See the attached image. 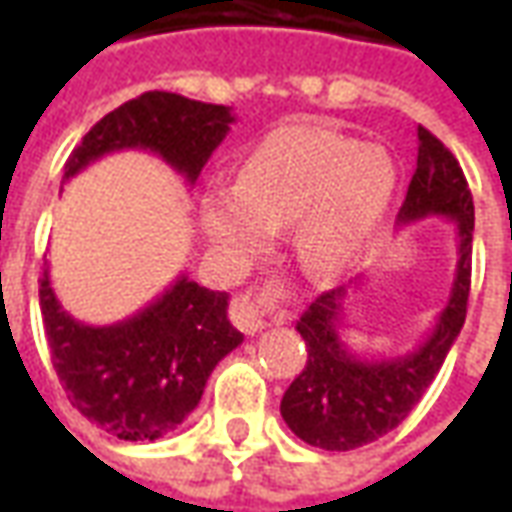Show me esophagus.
<instances>
[{
	"instance_id": "obj_1",
	"label": "esophagus",
	"mask_w": 512,
	"mask_h": 512,
	"mask_svg": "<svg viewBox=\"0 0 512 512\" xmlns=\"http://www.w3.org/2000/svg\"><path fill=\"white\" fill-rule=\"evenodd\" d=\"M282 296L279 290L263 288L252 293L246 290L241 296H235L233 304H230V318L233 323L246 334H257L263 326H266V318L277 307V299Z\"/></svg>"
}]
</instances>
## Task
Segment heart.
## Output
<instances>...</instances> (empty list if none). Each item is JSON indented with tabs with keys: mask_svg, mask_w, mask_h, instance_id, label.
Here are the masks:
<instances>
[{
	"mask_svg": "<svg viewBox=\"0 0 512 512\" xmlns=\"http://www.w3.org/2000/svg\"><path fill=\"white\" fill-rule=\"evenodd\" d=\"M397 167L384 147L323 126H282L246 156L238 183H211L202 224L216 244L255 255L296 222V249L315 271L354 263L389 222Z\"/></svg>",
	"mask_w": 512,
	"mask_h": 512,
	"instance_id": "1",
	"label": "heart"
}]
</instances>
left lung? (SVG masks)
<instances>
[{"label": "left lung", "instance_id": "left-lung-1", "mask_svg": "<svg viewBox=\"0 0 512 512\" xmlns=\"http://www.w3.org/2000/svg\"><path fill=\"white\" fill-rule=\"evenodd\" d=\"M417 139V172L397 213V227L428 216H444L452 224L458 263L450 299L428 340L400 356H359L345 345L340 334L343 304L362 277L321 293L304 310L296 332L307 345V365L282 395L279 411L301 441L321 450H356L395 430L425 395L466 321L472 285V191L458 158L428 128L419 126Z\"/></svg>", "mask_w": 512, "mask_h": 512}]
</instances>
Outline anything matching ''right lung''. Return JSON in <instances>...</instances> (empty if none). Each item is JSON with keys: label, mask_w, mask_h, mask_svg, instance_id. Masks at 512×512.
I'll return each instance as SVG.
<instances>
[{"label": "right lung", "mask_w": 512, "mask_h": 512, "mask_svg": "<svg viewBox=\"0 0 512 512\" xmlns=\"http://www.w3.org/2000/svg\"><path fill=\"white\" fill-rule=\"evenodd\" d=\"M235 120L230 106L178 93H142L95 123L65 161V180L117 150H150L197 183ZM230 296L180 274L145 310L90 326L62 310L49 268L40 277V312L51 365L82 417L126 441H156L197 408L213 367L244 334L227 318Z\"/></svg>", "instance_id": "add662e5"}]
</instances>
